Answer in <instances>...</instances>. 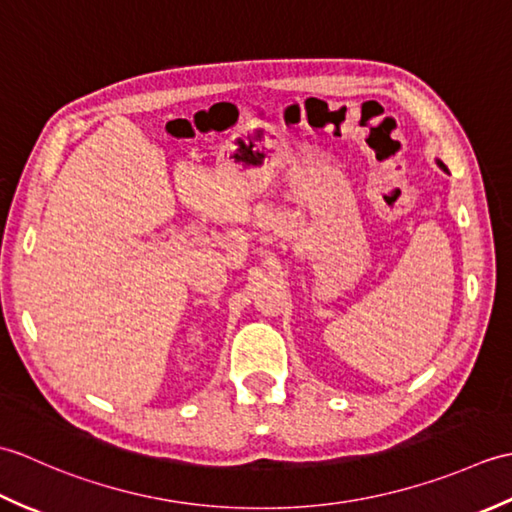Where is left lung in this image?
Returning a JSON list of instances; mask_svg holds the SVG:
<instances>
[{"label": "left lung", "instance_id": "8db88e82", "mask_svg": "<svg viewBox=\"0 0 512 512\" xmlns=\"http://www.w3.org/2000/svg\"><path fill=\"white\" fill-rule=\"evenodd\" d=\"M440 167H442V169H444V171H447V167H444V165H442V162H440Z\"/></svg>", "mask_w": 512, "mask_h": 512}]
</instances>
